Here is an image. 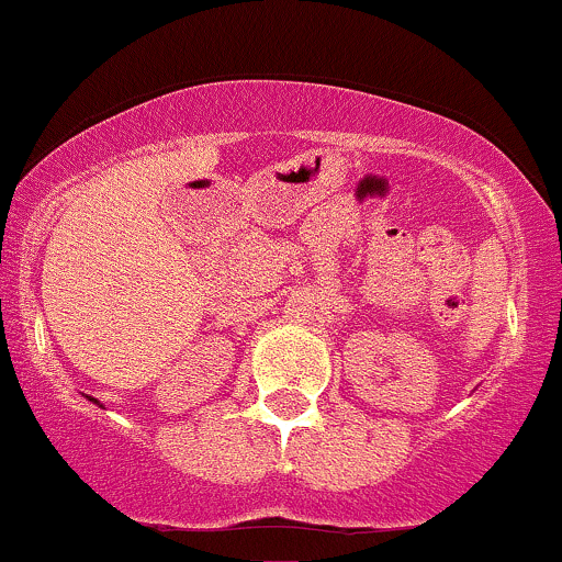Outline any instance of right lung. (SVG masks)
Listing matches in <instances>:
<instances>
[{
  "instance_id": "add662e5",
  "label": "right lung",
  "mask_w": 562,
  "mask_h": 562,
  "mask_svg": "<svg viewBox=\"0 0 562 562\" xmlns=\"http://www.w3.org/2000/svg\"><path fill=\"white\" fill-rule=\"evenodd\" d=\"M88 400H90V402H93V404H99V400H93V396H88ZM99 407H104V404H99Z\"/></svg>"
}]
</instances>
